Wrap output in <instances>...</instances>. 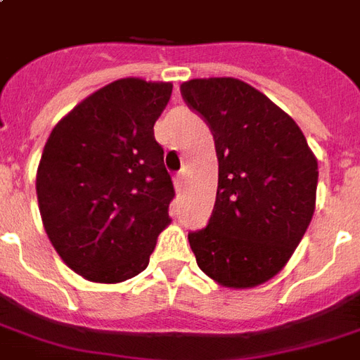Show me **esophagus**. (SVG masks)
<instances>
[{
  "label": "esophagus",
  "mask_w": 360,
  "mask_h": 360,
  "mask_svg": "<svg viewBox=\"0 0 360 360\" xmlns=\"http://www.w3.org/2000/svg\"><path fill=\"white\" fill-rule=\"evenodd\" d=\"M185 175H187V173H185V169H181L179 173H177V175H175V187H177V191H181V187H183V185H185Z\"/></svg>",
  "instance_id": "34e87169"
}]
</instances>
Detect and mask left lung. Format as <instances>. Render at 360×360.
I'll return each mask as SVG.
<instances>
[{
  "instance_id": "obj_1",
  "label": "left lung",
  "mask_w": 360,
  "mask_h": 360,
  "mask_svg": "<svg viewBox=\"0 0 360 360\" xmlns=\"http://www.w3.org/2000/svg\"><path fill=\"white\" fill-rule=\"evenodd\" d=\"M181 95L214 135L217 196L206 229L188 233L198 267L227 288L281 271L315 212L319 166L294 120L236 78L188 79Z\"/></svg>"
}]
</instances>
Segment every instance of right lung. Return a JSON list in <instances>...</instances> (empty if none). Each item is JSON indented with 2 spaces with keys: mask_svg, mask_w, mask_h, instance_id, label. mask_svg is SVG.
Returning a JSON list of instances; mask_svg holds the SVG:
<instances>
[{
  "mask_svg": "<svg viewBox=\"0 0 360 360\" xmlns=\"http://www.w3.org/2000/svg\"><path fill=\"white\" fill-rule=\"evenodd\" d=\"M172 84L116 79L53 127L36 175L45 233L87 281L124 282L145 271L175 196L154 124Z\"/></svg>",
  "mask_w": 360,
  "mask_h": 360,
  "instance_id": "add662e5",
  "label": "right lung"
}]
</instances>
